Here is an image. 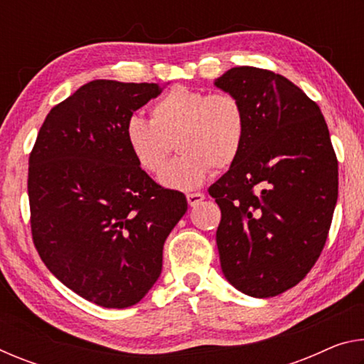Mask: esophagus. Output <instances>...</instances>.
<instances>
[{
  "label": "esophagus",
  "instance_id": "1",
  "mask_svg": "<svg viewBox=\"0 0 364 364\" xmlns=\"http://www.w3.org/2000/svg\"><path fill=\"white\" fill-rule=\"evenodd\" d=\"M186 199H188V204L191 207H196V205H199L200 202L205 199V196L202 194V193H189V194H186Z\"/></svg>",
  "mask_w": 364,
  "mask_h": 364
}]
</instances>
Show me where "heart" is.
Masks as SVG:
<instances>
[{
  "mask_svg": "<svg viewBox=\"0 0 364 364\" xmlns=\"http://www.w3.org/2000/svg\"><path fill=\"white\" fill-rule=\"evenodd\" d=\"M245 110L228 91L207 93L175 86L151 107V120L133 115L125 125V139L141 168L159 173L175 143L181 151L160 175L165 188H199L213 167L230 168L244 146Z\"/></svg>",
  "mask_w": 364,
  "mask_h": 364,
  "instance_id": "1",
  "label": "heart"
}]
</instances>
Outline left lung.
Segmentation results:
<instances>
[{"instance_id":"obj_1","label":"left lung","mask_w":364,"mask_h":364,"mask_svg":"<svg viewBox=\"0 0 364 364\" xmlns=\"http://www.w3.org/2000/svg\"><path fill=\"white\" fill-rule=\"evenodd\" d=\"M213 85L239 97L245 139L213 183L225 278L250 297L286 292L305 278L328 239L337 159L318 104L279 73L232 67Z\"/></svg>"}]
</instances>
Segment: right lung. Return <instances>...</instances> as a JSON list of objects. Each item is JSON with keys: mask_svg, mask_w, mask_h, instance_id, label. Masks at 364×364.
Listing matches in <instances>:
<instances>
[{"mask_svg": "<svg viewBox=\"0 0 364 364\" xmlns=\"http://www.w3.org/2000/svg\"><path fill=\"white\" fill-rule=\"evenodd\" d=\"M165 86L93 80L51 109L28 159L33 244L80 297L127 308L162 273L165 239L188 210L141 170L125 139L134 110Z\"/></svg>", "mask_w": 364, "mask_h": 364, "instance_id": "add662e5", "label": "right lung"}]
</instances>
